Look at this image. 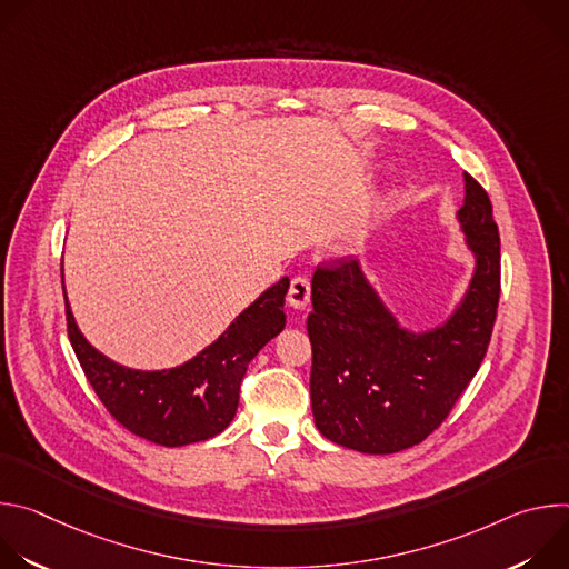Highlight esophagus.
Returning <instances> with one entry per match:
<instances>
[{
  "label": "esophagus",
  "mask_w": 569,
  "mask_h": 569,
  "mask_svg": "<svg viewBox=\"0 0 569 569\" xmlns=\"http://www.w3.org/2000/svg\"><path fill=\"white\" fill-rule=\"evenodd\" d=\"M310 301V281L306 277H295L290 281V290H288V303L292 308H306Z\"/></svg>",
  "instance_id": "1"
}]
</instances>
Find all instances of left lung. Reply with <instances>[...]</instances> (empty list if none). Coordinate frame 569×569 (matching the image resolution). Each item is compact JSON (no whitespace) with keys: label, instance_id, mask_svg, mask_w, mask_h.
Segmentation results:
<instances>
[{"label":"left lung","instance_id":"obj_1","mask_svg":"<svg viewBox=\"0 0 569 569\" xmlns=\"http://www.w3.org/2000/svg\"><path fill=\"white\" fill-rule=\"evenodd\" d=\"M457 211L475 257L468 290L430 331L402 329L358 261L317 268L310 402L317 430L338 446L391 455L421 443L450 415L489 349L500 301V233L489 193L463 173Z\"/></svg>","mask_w":569,"mask_h":569}]
</instances>
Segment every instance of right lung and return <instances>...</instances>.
Returning <instances> with one entry per match:
<instances>
[{
	"instance_id": "add662e5",
	"label": "right lung",
	"mask_w": 569,
	"mask_h": 569,
	"mask_svg": "<svg viewBox=\"0 0 569 569\" xmlns=\"http://www.w3.org/2000/svg\"><path fill=\"white\" fill-rule=\"evenodd\" d=\"M288 286V277L279 279L213 345L173 369L139 371L117 365L78 331L64 297L67 333L97 396L126 430L157 446H189L231 423L248 365L286 327Z\"/></svg>"
}]
</instances>
